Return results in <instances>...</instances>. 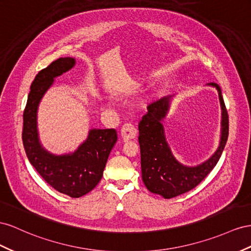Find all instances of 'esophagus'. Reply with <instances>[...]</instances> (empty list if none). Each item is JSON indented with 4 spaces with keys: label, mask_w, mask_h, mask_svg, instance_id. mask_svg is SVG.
Instances as JSON below:
<instances>
[{
    "label": "esophagus",
    "mask_w": 251,
    "mask_h": 251,
    "mask_svg": "<svg viewBox=\"0 0 251 251\" xmlns=\"http://www.w3.org/2000/svg\"><path fill=\"white\" fill-rule=\"evenodd\" d=\"M137 135V128L134 125L126 123L121 127V136H123V139L125 141H127L130 139H133L136 137Z\"/></svg>",
    "instance_id": "esophagus-1"
}]
</instances>
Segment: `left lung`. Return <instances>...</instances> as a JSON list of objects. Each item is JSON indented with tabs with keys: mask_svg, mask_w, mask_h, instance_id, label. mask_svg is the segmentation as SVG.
I'll return each mask as SVG.
<instances>
[{
	"mask_svg": "<svg viewBox=\"0 0 251 251\" xmlns=\"http://www.w3.org/2000/svg\"><path fill=\"white\" fill-rule=\"evenodd\" d=\"M209 85L215 86L219 92L223 111L222 136L219 149L204 164L198 167H185L173 157L161 125L170 105V97H164L149 104L148 113L138 125L142 180L148 190L164 196L165 199L175 198L198 186L218 164L225 148L229 132L227 109L220 85L213 82Z\"/></svg>",
	"mask_w": 251,
	"mask_h": 251,
	"instance_id": "1",
	"label": "left lung"
}]
</instances>
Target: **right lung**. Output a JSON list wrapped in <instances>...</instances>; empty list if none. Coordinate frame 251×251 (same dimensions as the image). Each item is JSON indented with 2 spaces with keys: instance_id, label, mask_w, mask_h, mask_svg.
Segmentation results:
<instances>
[{
  "instance_id": "right-lung-1",
  "label": "right lung",
  "mask_w": 251,
  "mask_h": 251,
  "mask_svg": "<svg viewBox=\"0 0 251 251\" xmlns=\"http://www.w3.org/2000/svg\"><path fill=\"white\" fill-rule=\"evenodd\" d=\"M73 58H59L38 73L32 81L23 113L22 140L27 157L42 178L55 190L78 199L92 191L102 177L110 152L117 140L114 128L91 130L78 150L55 156L41 148L37 132V109L53 78L71 70Z\"/></svg>"
}]
</instances>
